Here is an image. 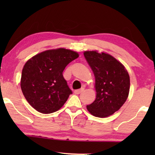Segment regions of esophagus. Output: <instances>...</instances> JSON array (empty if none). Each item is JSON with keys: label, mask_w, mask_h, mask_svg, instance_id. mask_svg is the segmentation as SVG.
Segmentation results:
<instances>
[{"label": "esophagus", "mask_w": 155, "mask_h": 155, "mask_svg": "<svg viewBox=\"0 0 155 155\" xmlns=\"http://www.w3.org/2000/svg\"><path fill=\"white\" fill-rule=\"evenodd\" d=\"M83 91H84V88H81V89H80V90H75L74 91V93H75V94H80V93H82V92H83Z\"/></svg>", "instance_id": "34e87169"}]
</instances>
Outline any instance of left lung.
I'll use <instances>...</instances> for the list:
<instances>
[{"label":"left lung","instance_id":"left-lung-1","mask_svg":"<svg viewBox=\"0 0 155 155\" xmlns=\"http://www.w3.org/2000/svg\"><path fill=\"white\" fill-rule=\"evenodd\" d=\"M84 56L94 73L97 92L96 99L87 109L96 117H107L117 111L128 98V73L121 63L106 53L87 51Z\"/></svg>","mask_w":155,"mask_h":155}]
</instances>
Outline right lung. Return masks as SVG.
Listing matches in <instances>:
<instances>
[{"mask_svg": "<svg viewBox=\"0 0 155 155\" xmlns=\"http://www.w3.org/2000/svg\"><path fill=\"white\" fill-rule=\"evenodd\" d=\"M78 57L77 52L60 48L45 51L27 61L20 86L25 99L34 109L46 114L63 107L72 94L63 72Z\"/></svg>", "mask_w": 155, "mask_h": 155, "instance_id": "add662e5", "label": "right lung"}]
</instances>
